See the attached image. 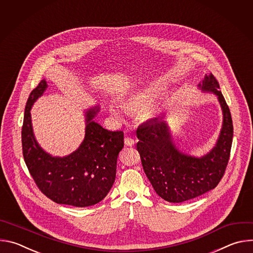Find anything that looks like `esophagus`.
<instances>
[{
	"label": "esophagus",
	"mask_w": 253,
	"mask_h": 253,
	"mask_svg": "<svg viewBox=\"0 0 253 253\" xmlns=\"http://www.w3.org/2000/svg\"><path fill=\"white\" fill-rule=\"evenodd\" d=\"M124 143H125V145H127V146H133L134 145V139L131 138V137H125Z\"/></svg>",
	"instance_id": "34e87169"
}]
</instances>
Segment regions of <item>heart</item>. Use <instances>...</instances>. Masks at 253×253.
Wrapping results in <instances>:
<instances>
[{"label":"heart","mask_w":253,"mask_h":253,"mask_svg":"<svg viewBox=\"0 0 253 253\" xmlns=\"http://www.w3.org/2000/svg\"><path fill=\"white\" fill-rule=\"evenodd\" d=\"M163 95L164 93L160 89L153 87L144 88L131 93L126 98L124 107L131 113H145L151 109ZM123 110V107L119 104L110 106V112L116 117H121Z\"/></svg>","instance_id":"1"}]
</instances>
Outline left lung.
<instances>
[{
    "mask_svg": "<svg viewBox=\"0 0 253 253\" xmlns=\"http://www.w3.org/2000/svg\"><path fill=\"white\" fill-rule=\"evenodd\" d=\"M202 91L215 94L220 103L223 123L213 149L202 157L180 152L164 118H155L137 129V150L142 166L156 193L168 202L180 203L214 189L228 164L233 137L229 108L210 73L198 85Z\"/></svg>",
    "mask_w": 253,
    "mask_h": 253,
    "instance_id": "8db88e82",
    "label": "left lung"
}]
</instances>
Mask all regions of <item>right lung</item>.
<instances>
[{
    "instance_id": "1",
    "label": "right lung",
    "mask_w": 253,
    "mask_h": 253,
    "mask_svg": "<svg viewBox=\"0 0 253 253\" xmlns=\"http://www.w3.org/2000/svg\"><path fill=\"white\" fill-rule=\"evenodd\" d=\"M47 89L42 80L30 94L22 127L23 156L36 185L58 204L87 207L103 200L116 177L119 152L124 146L123 131H109L93 121L99 111H86L85 137L80 147L65 157H53L36 140L31 108Z\"/></svg>"
}]
</instances>
